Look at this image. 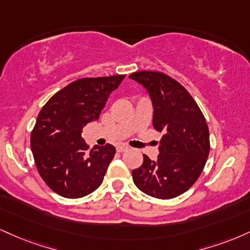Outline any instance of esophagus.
Returning <instances> with one entry per match:
<instances>
[{"instance_id": "esophagus-1", "label": "esophagus", "mask_w": 250, "mask_h": 250, "mask_svg": "<svg viewBox=\"0 0 250 250\" xmlns=\"http://www.w3.org/2000/svg\"><path fill=\"white\" fill-rule=\"evenodd\" d=\"M116 150H117V152H125V151H127L128 150V146H119L116 148Z\"/></svg>"}]
</instances>
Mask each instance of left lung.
Here are the masks:
<instances>
[{
    "instance_id": "left-lung-1",
    "label": "left lung",
    "mask_w": 250,
    "mask_h": 250,
    "mask_svg": "<svg viewBox=\"0 0 250 250\" xmlns=\"http://www.w3.org/2000/svg\"><path fill=\"white\" fill-rule=\"evenodd\" d=\"M149 92L154 106V127L164 133L159 155L133 170L135 185L150 197L172 199L186 192L203 172L209 154L205 116L192 95L163 72L138 71L129 76Z\"/></svg>"
}]
</instances>
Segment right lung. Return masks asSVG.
<instances>
[{
    "mask_svg": "<svg viewBox=\"0 0 250 250\" xmlns=\"http://www.w3.org/2000/svg\"><path fill=\"white\" fill-rule=\"evenodd\" d=\"M125 77L81 78L57 92L39 112L30 138L32 155L42 179L57 194L77 199L101 185L115 148L106 144L89 150L81 131L99 119Z\"/></svg>",
    "mask_w": 250,
    "mask_h": 250,
    "instance_id": "obj_1",
    "label": "right lung"
}]
</instances>
